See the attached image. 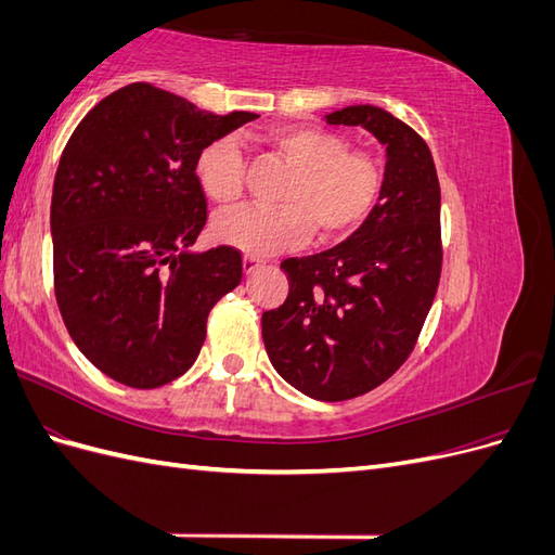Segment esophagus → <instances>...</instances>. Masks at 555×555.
I'll use <instances>...</instances> for the list:
<instances>
[{
    "label": "esophagus",
    "mask_w": 555,
    "mask_h": 555,
    "mask_svg": "<svg viewBox=\"0 0 555 555\" xmlns=\"http://www.w3.org/2000/svg\"><path fill=\"white\" fill-rule=\"evenodd\" d=\"M259 266H263V259H259V257L247 255V257L243 259V271H245V273H255Z\"/></svg>",
    "instance_id": "34e87169"
}]
</instances>
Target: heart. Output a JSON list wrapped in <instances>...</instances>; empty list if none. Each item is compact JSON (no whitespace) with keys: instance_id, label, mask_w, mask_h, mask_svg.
Instances as JSON below:
<instances>
[{"instance_id":"obj_1","label":"heart","mask_w":555,"mask_h":555,"mask_svg":"<svg viewBox=\"0 0 555 555\" xmlns=\"http://www.w3.org/2000/svg\"><path fill=\"white\" fill-rule=\"evenodd\" d=\"M263 145L294 171L280 208H241L215 220V238L251 257L304 247L312 231L324 245L343 243L371 220L384 194V169L375 155L349 147L343 133L287 125L268 131ZM198 188L220 206L245 192V157L233 137L210 141L194 162Z\"/></svg>"}]
</instances>
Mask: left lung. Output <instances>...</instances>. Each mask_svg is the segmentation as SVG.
<instances>
[{"label": "left lung", "instance_id": "obj_1", "mask_svg": "<svg viewBox=\"0 0 555 555\" xmlns=\"http://www.w3.org/2000/svg\"><path fill=\"white\" fill-rule=\"evenodd\" d=\"M328 125L363 127L386 145L384 194L354 236L282 261L289 296L261 317L275 371L314 400L363 396L408 361L442 273L440 180L426 141L377 106Z\"/></svg>", "mask_w": 555, "mask_h": 555}]
</instances>
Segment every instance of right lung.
I'll return each mask as SVG.
<instances>
[{
  "label": "right lung",
  "mask_w": 555,
  "mask_h": 555,
  "mask_svg": "<svg viewBox=\"0 0 555 555\" xmlns=\"http://www.w3.org/2000/svg\"><path fill=\"white\" fill-rule=\"evenodd\" d=\"M255 117L131 82L66 143L50 204L55 298L76 347L111 379L157 389L188 373L210 310L241 284L236 247L188 251L208 220L194 162Z\"/></svg>",
  "instance_id": "obj_1"
}]
</instances>
